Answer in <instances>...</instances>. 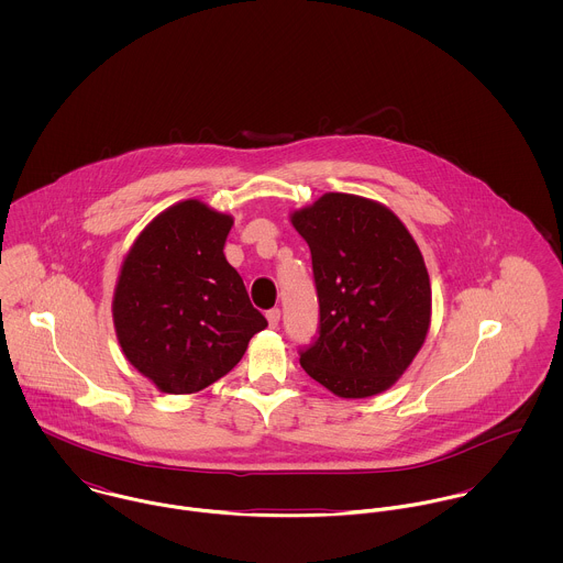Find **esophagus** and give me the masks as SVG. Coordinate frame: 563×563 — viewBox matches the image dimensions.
<instances>
[{
  "label": "esophagus",
  "mask_w": 563,
  "mask_h": 563,
  "mask_svg": "<svg viewBox=\"0 0 563 563\" xmlns=\"http://www.w3.org/2000/svg\"><path fill=\"white\" fill-rule=\"evenodd\" d=\"M279 319H282V310H279V308H273V310L266 312V321H268L271 327H277Z\"/></svg>",
  "instance_id": "esophagus-1"
}]
</instances>
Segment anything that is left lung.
<instances>
[{
	"label": "left lung",
	"instance_id": "1",
	"mask_svg": "<svg viewBox=\"0 0 563 563\" xmlns=\"http://www.w3.org/2000/svg\"><path fill=\"white\" fill-rule=\"evenodd\" d=\"M312 253L321 321L301 349L303 371L342 399L388 390L431 322L429 273L407 228L386 206L327 192L292 212Z\"/></svg>",
	"mask_w": 563,
	"mask_h": 563
}]
</instances>
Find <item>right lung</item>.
I'll list each match as a JSON object with an SVG mask.
<instances>
[{"label": "right lung", "mask_w": 563, "mask_h": 563, "mask_svg": "<svg viewBox=\"0 0 563 563\" xmlns=\"http://www.w3.org/2000/svg\"><path fill=\"white\" fill-rule=\"evenodd\" d=\"M230 214L197 199L161 212L128 251L112 319L128 362L161 393L192 395L228 375L268 322L223 246Z\"/></svg>", "instance_id": "add662e5"}]
</instances>
